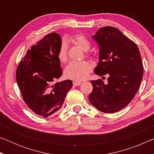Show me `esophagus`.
<instances>
[{
  "label": "esophagus",
  "instance_id": "obj_1",
  "mask_svg": "<svg viewBox=\"0 0 154 154\" xmlns=\"http://www.w3.org/2000/svg\"><path fill=\"white\" fill-rule=\"evenodd\" d=\"M82 84V82H77V81H75L73 82V85L74 86H78V85H79Z\"/></svg>",
  "mask_w": 154,
  "mask_h": 154
}]
</instances>
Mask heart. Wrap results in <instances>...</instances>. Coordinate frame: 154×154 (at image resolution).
Wrapping results in <instances>:
<instances>
[{"label": "heart", "mask_w": 154, "mask_h": 154, "mask_svg": "<svg viewBox=\"0 0 154 154\" xmlns=\"http://www.w3.org/2000/svg\"><path fill=\"white\" fill-rule=\"evenodd\" d=\"M71 40L84 51H88L90 48L89 41L83 35H75L72 36ZM58 58L61 63H65L67 61V45L65 43H62L60 47L58 52ZM91 69H92V66L88 62H72L65 69L64 75L68 79L80 82L88 78L90 73Z\"/></svg>", "instance_id": "1"}]
</instances>
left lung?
Returning <instances> with one entry per match:
<instances>
[{"label": "left lung", "instance_id": "left-lung-1", "mask_svg": "<svg viewBox=\"0 0 154 154\" xmlns=\"http://www.w3.org/2000/svg\"><path fill=\"white\" fill-rule=\"evenodd\" d=\"M92 38L100 49L94 73L109 77L106 84L101 79L91 81L89 100L98 110L113 113L128 105L139 90L143 75L141 56L136 44L116 28H100Z\"/></svg>", "mask_w": 154, "mask_h": 154}]
</instances>
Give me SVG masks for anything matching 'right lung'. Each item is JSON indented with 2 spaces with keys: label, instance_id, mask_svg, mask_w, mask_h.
<instances>
[{
  "label": "right lung",
  "instance_id": "obj_1",
  "mask_svg": "<svg viewBox=\"0 0 154 154\" xmlns=\"http://www.w3.org/2000/svg\"><path fill=\"white\" fill-rule=\"evenodd\" d=\"M61 45L59 34H48L28 49L16 70V82L23 100L34 113L43 118L62 107L72 86L71 80L53 84L62 73L58 58Z\"/></svg>",
  "mask_w": 154,
  "mask_h": 154
}]
</instances>
